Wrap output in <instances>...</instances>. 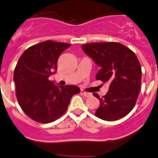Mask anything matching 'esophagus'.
<instances>
[{"instance_id": "1", "label": "esophagus", "mask_w": 158, "mask_h": 158, "mask_svg": "<svg viewBox=\"0 0 158 158\" xmlns=\"http://www.w3.org/2000/svg\"><path fill=\"white\" fill-rule=\"evenodd\" d=\"M82 94H83V95H84V97H90L91 96H92V94H89V93L82 92Z\"/></svg>"}]
</instances>
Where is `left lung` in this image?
<instances>
[{"instance_id": "left-lung-1", "label": "left lung", "mask_w": 158, "mask_h": 158, "mask_svg": "<svg viewBox=\"0 0 158 158\" xmlns=\"http://www.w3.org/2000/svg\"><path fill=\"white\" fill-rule=\"evenodd\" d=\"M82 49L101 69L96 79L108 82L109 90L101 98L95 115L105 121H115L127 115L135 106L141 86L140 63L135 53L119 43H91Z\"/></svg>"}]
</instances>
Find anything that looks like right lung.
Returning a JSON list of instances; mask_svg holds the SVG:
<instances>
[{
  "mask_svg": "<svg viewBox=\"0 0 158 158\" xmlns=\"http://www.w3.org/2000/svg\"><path fill=\"white\" fill-rule=\"evenodd\" d=\"M65 43L47 40L23 52L14 71L16 97L25 113L41 123L52 122L66 111L78 86L54 85L49 76L57 72L60 54L70 47Z\"/></svg>",
  "mask_w": 158,
  "mask_h": 158,
  "instance_id": "right-lung-1",
  "label": "right lung"
}]
</instances>
